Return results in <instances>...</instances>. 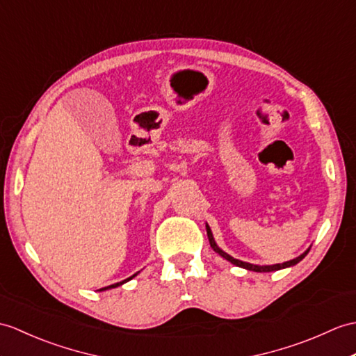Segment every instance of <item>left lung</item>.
Returning a JSON list of instances; mask_svg holds the SVG:
<instances>
[{
	"label": "left lung",
	"mask_w": 356,
	"mask_h": 356,
	"mask_svg": "<svg viewBox=\"0 0 356 356\" xmlns=\"http://www.w3.org/2000/svg\"><path fill=\"white\" fill-rule=\"evenodd\" d=\"M206 232H208V238H209V244H211V247L213 249V252H217L220 256H222V258L225 259H227L229 262H232L234 266H238V267H243V268H245V270H252V271H258V273H268V271H276V270H282V268H286V267H293V266H296L297 262H300L305 256L308 254V252H309V249L305 252V253H302L300 256H297V258H294V259H291V261H286V262H284V264H275V266H254V264H249V262H243V261H239V259H235V258H232V256L230 254H227L226 252H222L220 247L217 245V243H216V239H213V236H212V232H211V227L206 225Z\"/></svg>",
	"instance_id": "8db88e82"
}]
</instances>
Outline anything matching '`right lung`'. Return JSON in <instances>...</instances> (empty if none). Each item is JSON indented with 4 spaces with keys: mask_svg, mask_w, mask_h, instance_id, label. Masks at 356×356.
Returning a JSON list of instances; mask_svg holds the SVG:
<instances>
[{
    "mask_svg": "<svg viewBox=\"0 0 356 356\" xmlns=\"http://www.w3.org/2000/svg\"><path fill=\"white\" fill-rule=\"evenodd\" d=\"M139 273V271H138ZM138 273H136V275H138ZM136 275H134V276H130V277H127L126 280H122V282H118V284H113V285H109V286H104V288H102V290L100 291H104V290H109V288H117V286H120V285H122V284H126V282H129V280L130 279H134Z\"/></svg>",
    "mask_w": 356,
    "mask_h": 356,
    "instance_id": "obj_1",
    "label": "right lung"
}]
</instances>
